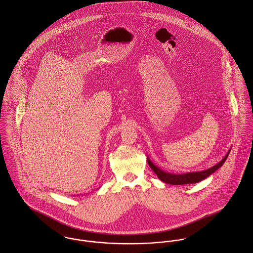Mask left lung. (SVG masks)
<instances>
[{"instance_id": "1", "label": "left lung", "mask_w": 253, "mask_h": 253, "mask_svg": "<svg viewBox=\"0 0 253 253\" xmlns=\"http://www.w3.org/2000/svg\"><path fill=\"white\" fill-rule=\"evenodd\" d=\"M230 153V151L227 152V154L225 155V157L216 165H214L213 167L201 171V172H193V173H186V174H171V173H166L162 170H160L159 168H157L152 161L148 158V163L151 166L153 172L157 175V177L163 181L164 183L170 184V185H186V184H194V183H198L200 181H202L203 179L207 178L208 176H210L212 173H214L219 167H221L224 162L226 161L228 155Z\"/></svg>"}]
</instances>
